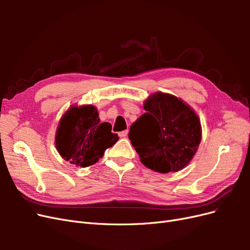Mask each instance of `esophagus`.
<instances>
[{
	"label": "esophagus",
	"instance_id": "esophagus-1",
	"mask_svg": "<svg viewBox=\"0 0 250 250\" xmlns=\"http://www.w3.org/2000/svg\"><path fill=\"white\" fill-rule=\"evenodd\" d=\"M119 135H120V138H126L127 135H128V129H127V130H124V131H121V132L119 133Z\"/></svg>",
	"mask_w": 250,
	"mask_h": 250
}]
</instances>
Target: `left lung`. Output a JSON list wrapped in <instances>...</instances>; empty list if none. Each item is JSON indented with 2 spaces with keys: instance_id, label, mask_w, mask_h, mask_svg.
<instances>
[{
  "instance_id": "obj_1",
  "label": "left lung",
  "mask_w": 250,
  "mask_h": 250,
  "mask_svg": "<svg viewBox=\"0 0 250 250\" xmlns=\"http://www.w3.org/2000/svg\"><path fill=\"white\" fill-rule=\"evenodd\" d=\"M143 107L146 112L128 134L141 162L158 173L183 170L201 142L198 116L180 98L162 92L150 95Z\"/></svg>"
}]
</instances>
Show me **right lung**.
<instances>
[{
    "label": "right lung",
    "mask_w": 250,
    "mask_h": 250,
    "mask_svg": "<svg viewBox=\"0 0 250 250\" xmlns=\"http://www.w3.org/2000/svg\"><path fill=\"white\" fill-rule=\"evenodd\" d=\"M118 140V134L111 132V125L100 122L96 106L72 105L59 121L55 146L64 161L85 168L99 161Z\"/></svg>",
    "instance_id": "1"
}]
</instances>
